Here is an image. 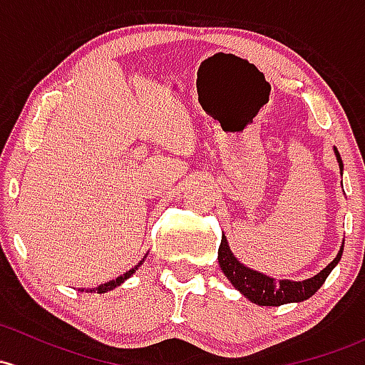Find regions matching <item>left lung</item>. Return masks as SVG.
<instances>
[{"label": "left lung", "mask_w": 365, "mask_h": 365, "mask_svg": "<svg viewBox=\"0 0 365 365\" xmlns=\"http://www.w3.org/2000/svg\"><path fill=\"white\" fill-rule=\"evenodd\" d=\"M337 163H339L341 171H343V160H341L339 152L336 150ZM341 255H343V248L339 253L324 271H320L313 278L304 279V282H290V279H282V282H274L269 276L253 271L250 267L243 266L236 257L232 255L231 248H229L227 240L222 236V243L218 247V264H220L222 271L227 276L229 282L240 290L245 297L250 299L252 302L259 306H282L287 302H301L309 299L312 295L324 285L327 276L334 269L336 264L339 262Z\"/></svg>", "instance_id": "8db88e82"}]
</instances>
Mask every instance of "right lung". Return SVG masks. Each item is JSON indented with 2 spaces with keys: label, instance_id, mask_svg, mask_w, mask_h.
<instances>
[{
  "label": "right lung",
  "instance_id": "1",
  "mask_svg": "<svg viewBox=\"0 0 365 365\" xmlns=\"http://www.w3.org/2000/svg\"><path fill=\"white\" fill-rule=\"evenodd\" d=\"M141 262H143V260H141ZM141 262L140 264H138V266L136 267H133V269L131 271H128V273H125L124 276H118V278L117 279H112V282H108V283H105V285H99V287H96V289H87L86 290V292H94V294H103V292H108V290H113L115 289V287H118V285H120V283L122 282H124V279H128L129 278V276H131L133 273H134V271H136L138 269V267H140L141 266Z\"/></svg>",
  "mask_w": 365,
  "mask_h": 365
}]
</instances>
